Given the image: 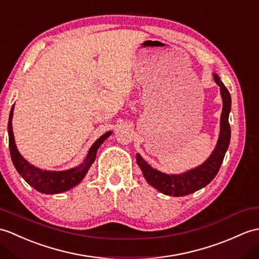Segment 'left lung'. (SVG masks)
Returning a JSON list of instances; mask_svg holds the SVG:
<instances>
[{
	"label": "left lung",
	"mask_w": 259,
	"mask_h": 259,
	"mask_svg": "<svg viewBox=\"0 0 259 259\" xmlns=\"http://www.w3.org/2000/svg\"><path fill=\"white\" fill-rule=\"evenodd\" d=\"M214 80L221 90L223 109L221 113L220 136L211 155L201 165L181 174H166L148 164L139 153H137V163L141 169L146 181L161 193L171 196H184L206 186L216 177L231 141V127L228 116L231 112L232 99L230 92L222 82L218 74H213Z\"/></svg>",
	"instance_id": "obj_1"
}]
</instances>
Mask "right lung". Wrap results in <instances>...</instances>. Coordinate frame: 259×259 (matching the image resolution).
Here are the masks:
<instances>
[{"instance_id":"add662e5","label":"right lung","mask_w":259,"mask_h":259,"mask_svg":"<svg viewBox=\"0 0 259 259\" xmlns=\"http://www.w3.org/2000/svg\"><path fill=\"white\" fill-rule=\"evenodd\" d=\"M13 110L14 106L12 107L11 109L8 124L10 153L12 162H13L15 169L20 173V176L25 180L32 188L44 194H58L62 193V192H66L73 189L74 186L79 184L82 181V179L86 177L89 167L92 166V164L95 162L97 150L99 149L101 144L104 143L107 138L112 134L111 131H108L105 135H102L99 139L96 140L93 146L90 147L85 160H83L82 163L78 166L71 167V169L65 171L41 170L39 167L34 166L33 164L29 163L28 161L24 159L16 148L13 128H12Z\"/></svg>"}]
</instances>
